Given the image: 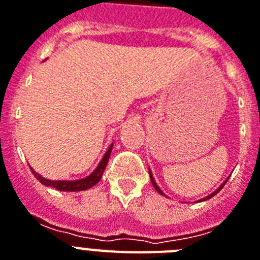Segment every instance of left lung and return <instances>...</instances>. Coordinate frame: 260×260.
<instances>
[{
  "label": "left lung",
  "instance_id": "left-lung-1",
  "mask_svg": "<svg viewBox=\"0 0 260 260\" xmlns=\"http://www.w3.org/2000/svg\"><path fill=\"white\" fill-rule=\"evenodd\" d=\"M149 174H150V179H151V183H153L154 188H155L156 191L159 192V194H160V195H164V197H166V194H165V192H164V191H162V190H160V187H159V186H158V184H156L155 179H154V177H153V173H151V170H150V169H149ZM227 181H229V178H227L226 181L223 182V183H222V184H220L219 187L216 188L215 191H214V192H211V194H210V195H207V197H205V198H202V199H199V202H203V201H207V199L212 198V197H214V195H216V194H218V192H219V191H220V190H222V187H223V186H224V184H226V182H227Z\"/></svg>",
  "mask_w": 260,
  "mask_h": 260
}]
</instances>
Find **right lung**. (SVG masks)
<instances>
[{"label": "right lung", "instance_id": "1", "mask_svg": "<svg viewBox=\"0 0 260 260\" xmlns=\"http://www.w3.org/2000/svg\"><path fill=\"white\" fill-rule=\"evenodd\" d=\"M113 146H114L113 143L109 146V149L105 153L104 158L98 164V166L95 167V170L90 174V175H87L86 178H82V179H77V181H50V179H46V178H44L38 173H36L33 169H31V173L34 174V177L37 178L41 183L45 184V186H50V187L57 188L59 191H83V190H87V188L95 186L101 181L102 174H104L107 162H109V158H110Z\"/></svg>", "mask_w": 260, "mask_h": 260}]
</instances>
